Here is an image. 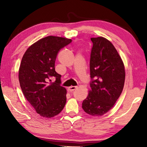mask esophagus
<instances>
[{"label": "esophagus", "mask_w": 147, "mask_h": 147, "mask_svg": "<svg viewBox=\"0 0 147 147\" xmlns=\"http://www.w3.org/2000/svg\"><path fill=\"white\" fill-rule=\"evenodd\" d=\"M76 88H77V86H70V87H69L68 90H69V92H74V90L76 89Z\"/></svg>", "instance_id": "1"}]
</instances>
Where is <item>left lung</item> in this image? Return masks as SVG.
I'll list each match as a JSON object with an SVG mask.
<instances>
[{"label":"left lung","instance_id":"obj_1","mask_svg":"<svg viewBox=\"0 0 147 147\" xmlns=\"http://www.w3.org/2000/svg\"><path fill=\"white\" fill-rule=\"evenodd\" d=\"M90 90L82 103L86 113L102 116L113 107L123 90L125 69L112 43L104 37L91 38Z\"/></svg>","mask_w":147,"mask_h":147}]
</instances>
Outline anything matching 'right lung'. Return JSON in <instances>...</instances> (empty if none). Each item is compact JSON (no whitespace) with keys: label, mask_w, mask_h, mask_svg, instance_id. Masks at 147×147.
Masks as SVG:
<instances>
[{"label":"right lung","mask_w":147,"mask_h":147,"mask_svg":"<svg viewBox=\"0 0 147 147\" xmlns=\"http://www.w3.org/2000/svg\"><path fill=\"white\" fill-rule=\"evenodd\" d=\"M71 39L49 36L29 47L19 69V81L25 98L37 113L51 118L59 114L66 102L67 91L60 84L61 74L55 70L59 51ZM55 77V82L49 78Z\"/></svg>","instance_id":"add662e5"}]
</instances>
